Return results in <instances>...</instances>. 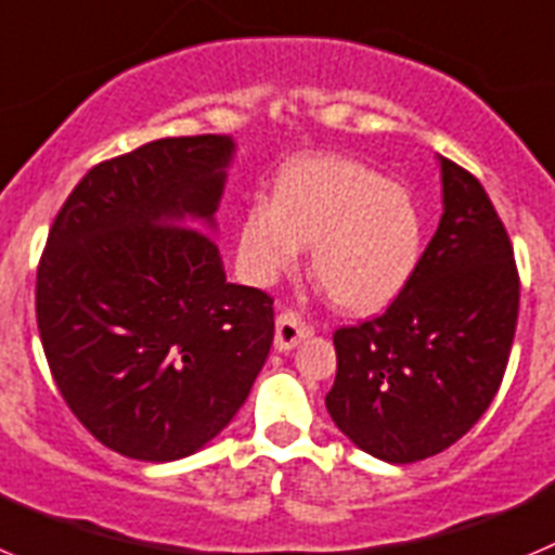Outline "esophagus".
<instances>
[{
  "label": "esophagus",
  "instance_id": "34e87169",
  "mask_svg": "<svg viewBox=\"0 0 555 555\" xmlns=\"http://www.w3.org/2000/svg\"><path fill=\"white\" fill-rule=\"evenodd\" d=\"M312 334V323L304 318L296 309H284L276 318V348L279 351H289L293 346H298L304 337Z\"/></svg>",
  "mask_w": 555,
  "mask_h": 555
}]
</instances>
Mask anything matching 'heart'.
Wrapping results in <instances>:
<instances>
[{"label": "heart", "mask_w": 555, "mask_h": 555, "mask_svg": "<svg viewBox=\"0 0 555 555\" xmlns=\"http://www.w3.org/2000/svg\"><path fill=\"white\" fill-rule=\"evenodd\" d=\"M312 246V273L339 309L376 312L406 287L423 251L421 209L373 168L339 157L289 163L271 207L254 204L241 248L254 276L289 268Z\"/></svg>", "instance_id": "obj_1"}]
</instances>
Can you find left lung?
<instances>
[{
    "instance_id": "8db88e82",
    "label": "left lung",
    "mask_w": 555,
    "mask_h": 555,
    "mask_svg": "<svg viewBox=\"0 0 555 555\" xmlns=\"http://www.w3.org/2000/svg\"><path fill=\"white\" fill-rule=\"evenodd\" d=\"M446 212L406 287L373 321L334 332L326 409L392 464L442 453L476 426L512 353L520 273L506 227L467 168L442 157Z\"/></svg>"
}]
</instances>
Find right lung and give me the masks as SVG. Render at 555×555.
<instances>
[{
	"mask_svg": "<svg viewBox=\"0 0 555 555\" xmlns=\"http://www.w3.org/2000/svg\"><path fill=\"white\" fill-rule=\"evenodd\" d=\"M232 141L163 138L104 159L60 207L35 318L60 396L109 451L171 462L248 398L273 343V298L229 284L212 223Z\"/></svg>",
	"mask_w": 555,
	"mask_h": 555,
	"instance_id": "add662e5",
	"label": "right lung"
}]
</instances>
